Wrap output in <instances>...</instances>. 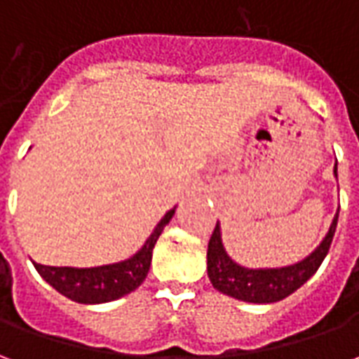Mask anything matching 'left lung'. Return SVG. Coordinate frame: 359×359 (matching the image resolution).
<instances>
[{
    "label": "left lung",
    "mask_w": 359,
    "mask_h": 359,
    "mask_svg": "<svg viewBox=\"0 0 359 359\" xmlns=\"http://www.w3.org/2000/svg\"><path fill=\"white\" fill-rule=\"evenodd\" d=\"M334 177H337V165H334ZM339 223V211L332 219L325 238L319 242L309 256L300 262L285 267H244L236 264L233 257L226 254L225 244L221 238V225H215L208 244V277L213 288L219 292L226 294L236 300L250 302V304H275L285 300L286 296L296 292L304 283L316 275L319 265L323 264L325 256L329 254L332 236Z\"/></svg>",
    "instance_id": "left-lung-1"
}]
</instances>
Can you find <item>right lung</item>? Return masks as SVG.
<instances>
[{
  "instance_id": "1",
  "label": "right lung",
  "mask_w": 359,
  "mask_h": 359,
  "mask_svg": "<svg viewBox=\"0 0 359 359\" xmlns=\"http://www.w3.org/2000/svg\"><path fill=\"white\" fill-rule=\"evenodd\" d=\"M172 208L165 213L148 241L144 242L134 256L115 264L97 265V267H51L32 262L40 277L51 285L59 294L79 304H105L123 298L136 290L144 283L151 264V252L157 238L163 233L165 225L175 215Z\"/></svg>"
}]
</instances>
